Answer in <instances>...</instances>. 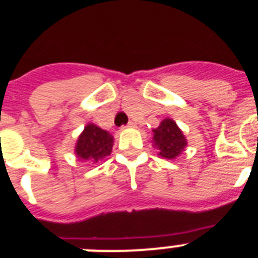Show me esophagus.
<instances>
[{
	"instance_id": "34e87169",
	"label": "esophagus",
	"mask_w": 258,
	"mask_h": 258,
	"mask_svg": "<svg viewBox=\"0 0 258 258\" xmlns=\"http://www.w3.org/2000/svg\"><path fill=\"white\" fill-rule=\"evenodd\" d=\"M126 127H128V128H132V127H135V123H134V122H128V124H127Z\"/></svg>"
}]
</instances>
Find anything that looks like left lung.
Returning a JSON list of instances; mask_svg holds the SVG:
<instances>
[{"mask_svg":"<svg viewBox=\"0 0 258 258\" xmlns=\"http://www.w3.org/2000/svg\"><path fill=\"white\" fill-rule=\"evenodd\" d=\"M151 143L154 148L158 149L159 156L173 160L186 149L187 139L172 118H164L160 124L153 130Z\"/></svg>","mask_w":258,"mask_h":258,"instance_id":"obj_1","label":"left lung"}]
</instances>
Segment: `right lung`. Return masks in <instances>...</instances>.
<instances>
[{
    "mask_svg": "<svg viewBox=\"0 0 258 258\" xmlns=\"http://www.w3.org/2000/svg\"><path fill=\"white\" fill-rule=\"evenodd\" d=\"M114 139L109 132L94 123H88L84 127V131L79 135L75 145V155L84 162L89 160L99 163L110 155Z\"/></svg>",
    "mask_w": 258,
    "mask_h": 258,
    "instance_id": "obj_1",
    "label": "right lung"
}]
</instances>
